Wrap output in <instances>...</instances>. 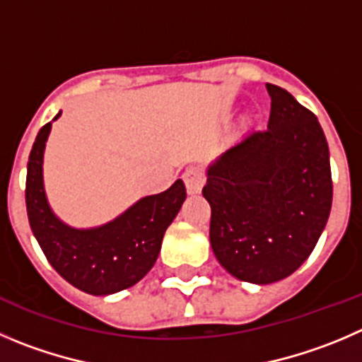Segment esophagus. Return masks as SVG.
Instances as JSON below:
<instances>
[{"instance_id": "34e87169", "label": "esophagus", "mask_w": 362, "mask_h": 362, "mask_svg": "<svg viewBox=\"0 0 362 362\" xmlns=\"http://www.w3.org/2000/svg\"><path fill=\"white\" fill-rule=\"evenodd\" d=\"M183 179H185V185H187L188 194L195 195V194H201L202 187H204L206 183V174L199 165H192V167H188L187 170H185Z\"/></svg>"}]
</instances>
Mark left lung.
Wrapping results in <instances>:
<instances>
[{"label": "left lung", "mask_w": 362, "mask_h": 362, "mask_svg": "<svg viewBox=\"0 0 362 362\" xmlns=\"http://www.w3.org/2000/svg\"><path fill=\"white\" fill-rule=\"evenodd\" d=\"M268 129L250 132L208 167L209 242L236 279L270 284L293 274L315 249L332 206L329 146L318 119L267 83Z\"/></svg>", "instance_id": "obj_1"}]
</instances>
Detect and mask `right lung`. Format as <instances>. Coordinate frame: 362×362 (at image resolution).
<instances>
[{"instance_id":"add662e5","label":"right lung","mask_w":362,"mask_h":362,"mask_svg":"<svg viewBox=\"0 0 362 362\" xmlns=\"http://www.w3.org/2000/svg\"><path fill=\"white\" fill-rule=\"evenodd\" d=\"M49 132L51 122L40 127L28 160L26 211L33 236L51 267L78 290L103 297L132 288L156 263L165 230L187 199L185 183L177 179L168 190L142 197L105 226L76 229L54 215L44 190Z\"/></svg>"}]
</instances>
